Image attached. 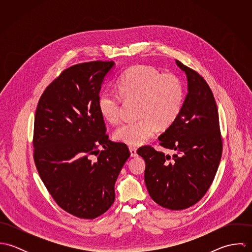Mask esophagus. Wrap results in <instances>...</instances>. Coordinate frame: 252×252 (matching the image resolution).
I'll return each instance as SVG.
<instances>
[{
  "mask_svg": "<svg viewBox=\"0 0 252 252\" xmlns=\"http://www.w3.org/2000/svg\"><path fill=\"white\" fill-rule=\"evenodd\" d=\"M129 150H130V153H131V156H132V157H136V156H138L137 148H136L135 146L130 145V146H129Z\"/></svg>",
  "mask_w": 252,
  "mask_h": 252,
  "instance_id": "34e87169",
  "label": "esophagus"
}]
</instances>
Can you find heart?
<instances>
[{"mask_svg": "<svg viewBox=\"0 0 252 252\" xmlns=\"http://www.w3.org/2000/svg\"><path fill=\"white\" fill-rule=\"evenodd\" d=\"M118 94L106 91L98 101L102 116L109 122L119 119L121 99L138 100L136 120L121 124L113 134L116 141L141 145L158 128L166 130L178 119L183 104V86L173 73H161L147 65H137L123 72L117 80Z\"/></svg>", "mask_w": 252, "mask_h": 252, "instance_id": "b5f03b06", "label": "heart"}]
</instances>
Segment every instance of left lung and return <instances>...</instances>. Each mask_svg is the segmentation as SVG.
<instances>
[{
  "label": "left lung",
  "instance_id": "1",
  "mask_svg": "<svg viewBox=\"0 0 252 252\" xmlns=\"http://www.w3.org/2000/svg\"><path fill=\"white\" fill-rule=\"evenodd\" d=\"M188 93L177 121L159 138L176 151L171 159L150 145L138 150L145 161L144 181L154 202L180 211L198 203L212 185L222 154L219 117L214 94L202 75L179 60Z\"/></svg>",
  "mask_w": 252,
  "mask_h": 252
}]
</instances>
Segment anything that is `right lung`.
Returning <instances> with one entry per match:
<instances>
[{
    "mask_svg": "<svg viewBox=\"0 0 252 252\" xmlns=\"http://www.w3.org/2000/svg\"><path fill=\"white\" fill-rule=\"evenodd\" d=\"M113 66V61L73 65L46 87L36 107V170L58 206L79 218L94 219L110 208L115 181L130 157L126 144L108 140L98 106Z\"/></svg>",
    "mask_w": 252,
    "mask_h": 252,
    "instance_id": "add662e5",
    "label": "right lung"
}]
</instances>
